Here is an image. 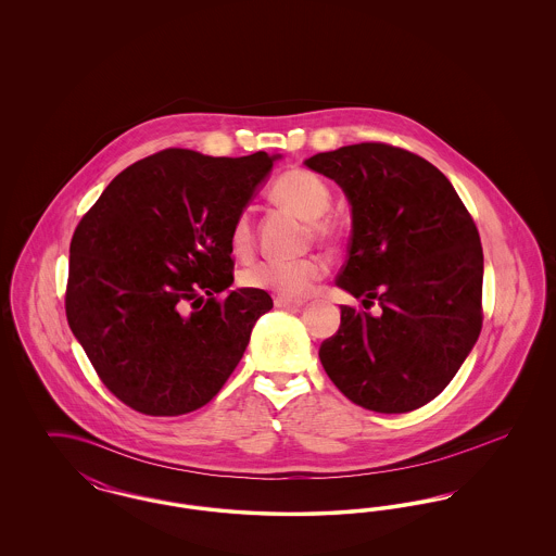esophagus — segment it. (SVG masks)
Listing matches in <instances>:
<instances>
[{"label":"esophagus","mask_w":556,"mask_h":556,"mask_svg":"<svg viewBox=\"0 0 556 556\" xmlns=\"http://www.w3.org/2000/svg\"><path fill=\"white\" fill-rule=\"evenodd\" d=\"M275 306L277 308H300L304 306V300H293V298H275Z\"/></svg>","instance_id":"1"}]
</instances>
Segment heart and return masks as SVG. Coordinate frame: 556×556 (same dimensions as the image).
<instances>
[{"label": "heart", "mask_w": 556, "mask_h": 556, "mask_svg": "<svg viewBox=\"0 0 556 556\" xmlns=\"http://www.w3.org/2000/svg\"><path fill=\"white\" fill-rule=\"evenodd\" d=\"M273 195L277 202L286 204L288 208L298 212L300 216L315 220L323 216L331 204V189L311 170L291 168L283 173L275 186ZM315 231L318 236H327L329 227L325 223H317ZM229 243L233 254L239 258H248L254 250V227L248 211L239 212L231 225ZM327 263L320 256H306L298 261H261L248 266L241 273V283L250 290H265L300 298L313 290L318 279L327 275Z\"/></svg>", "instance_id": "b5f03b06"}]
</instances>
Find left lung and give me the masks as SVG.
Masks as SVG:
<instances>
[{"mask_svg":"<svg viewBox=\"0 0 556 556\" xmlns=\"http://www.w3.org/2000/svg\"><path fill=\"white\" fill-rule=\"evenodd\" d=\"M333 179L352 206L338 288L381 315L342 306L318 358L354 404L410 413L438 396L481 331L483 250L448 179L388 143H356L304 162Z\"/></svg>","mask_w":556,"mask_h":556,"instance_id":"8db88e82","label":"left lung"}]
</instances>
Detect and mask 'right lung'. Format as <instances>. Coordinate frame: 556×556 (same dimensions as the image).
I'll use <instances>...</instances> for the list:
<instances>
[{"mask_svg": "<svg viewBox=\"0 0 556 556\" xmlns=\"http://www.w3.org/2000/svg\"><path fill=\"white\" fill-rule=\"evenodd\" d=\"M279 156L168 148L112 179L71 241L66 318L108 390L152 417L208 404L238 367L265 290L233 283L229 233Z\"/></svg>", "mask_w": 556, "mask_h": 556, "instance_id": "obj_1", "label": "right lung"}]
</instances>
